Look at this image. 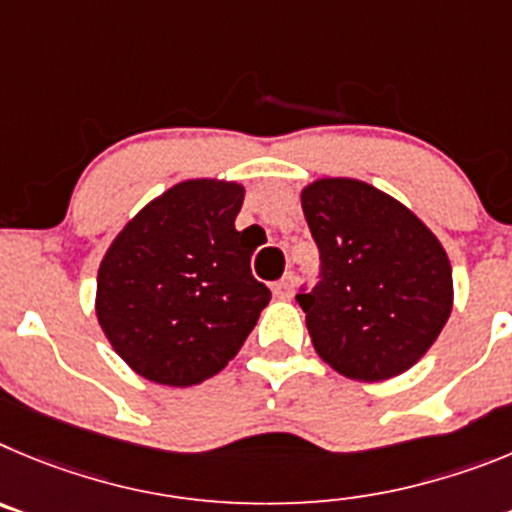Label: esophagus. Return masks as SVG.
Here are the masks:
<instances>
[{"instance_id":"obj_1","label":"esophagus","mask_w":512,"mask_h":512,"mask_svg":"<svg viewBox=\"0 0 512 512\" xmlns=\"http://www.w3.org/2000/svg\"><path fill=\"white\" fill-rule=\"evenodd\" d=\"M293 285H296V278H293V275H283V278L278 280V283H275V296L278 298H290L293 296Z\"/></svg>"}]
</instances>
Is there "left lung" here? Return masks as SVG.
Masks as SVG:
<instances>
[{"instance_id":"1","label":"left lung","mask_w":512,"mask_h":512,"mask_svg":"<svg viewBox=\"0 0 512 512\" xmlns=\"http://www.w3.org/2000/svg\"><path fill=\"white\" fill-rule=\"evenodd\" d=\"M321 280L298 293L313 349L339 375L380 382L411 370L454 303L446 250L393 196L354 178L301 191Z\"/></svg>"}]
</instances>
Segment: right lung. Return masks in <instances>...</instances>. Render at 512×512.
I'll use <instances>...</instances> for the list:
<instances>
[{"mask_svg":"<svg viewBox=\"0 0 512 512\" xmlns=\"http://www.w3.org/2000/svg\"><path fill=\"white\" fill-rule=\"evenodd\" d=\"M245 186L193 178L137 211L96 275V319L145 380L188 388L227 367L270 303L255 242L234 229Z\"/></svg>","mask_w":512,"mask_h":512,"instance_id":"add662e5","label":"right lung"}]
</instances>
